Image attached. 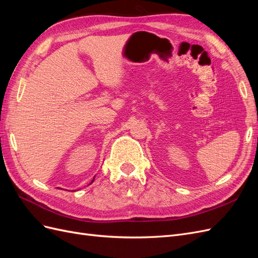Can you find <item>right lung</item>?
Returning a JSON list of instances; mask_svg holds the SVG:
<instances>
[{"label": "right lung", "mask_w": 258, "mask_h": 258, "mask_svg": "<svg viewBox=\"0 0 258 258\" xmlns=\"http://www.w3.org/2000/svg\"><path fill=\"white\" fill-rule=\"evenodd\" d=\"M93 179H95V178H93ZM93 179H92V182H93ZM92 182H91V183H92Z\"/></svg>", "instance_id": "obj_1"}]
</instances>
